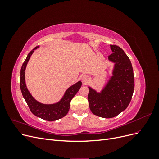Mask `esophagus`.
Returning <instances> with one entry per match:
<instances>
[{"mask_svg":"<svg viewBox=\"0 0 159 159\" xmlns=\"http://www.w3.org/2000/svg\"><path fill=\"white\" fill-rule=\"evenodd\" d=\"M81 80L84 83H86L89 80V77L86 75H84L81 77Z\"/></svg>","mask_w":159,"mask_h":159,"instance_id":"esophagus-1","label":"esophagus"}]
</instances>
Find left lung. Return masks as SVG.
Returning a JSON list of instances; mask_svg holds the SVG:
<instances>
[{"instance_id": "obj_1", "label": "left lung", "mask_w": 159, "mask_h": 159, "mask_svg": "<svg viewBox=\"0 0 159 159\" xmlns=\"http://www.w3.org/2000/svg\"><path fill=\"white\" fill-rule=\"evenodd\" d=\"M110 48L112 54L106 60L113 63L111 75L99 91L88 86L91 111L106 119L117 116L127 107L134 87L133 67L129 57L119 46L110 45Z\"/></svg>"}]
</instances>
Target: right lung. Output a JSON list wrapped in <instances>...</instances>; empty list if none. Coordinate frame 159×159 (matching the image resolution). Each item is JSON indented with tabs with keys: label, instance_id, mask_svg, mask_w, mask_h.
Returning <instances> with one entry per match:
<instances>
[{
	"label": "right lung",
	"instance_id": "add662e5",
	"mask_svg": "<svg viewBox=\"0 0 159 159\" xmlns=\"http://www.w3.org/2000/svg\"><path fill=\"white\" fill-rule=\"evenodd\" d=\"M39 47V46H38L30 51L22 66L20 70V89L23 98H25L30 110L34 115L46 121H54L64 117L68 113L70 102L78 93L82 83L81 81H78V82L71 85L66 90L64 95L58 102L54 103L46 104L37 101L27 88L25 81V70L30 56L35 50Z\"/></svg>",
	"mask_w": 159,
	"mask_h": 159
}]
</instances>
